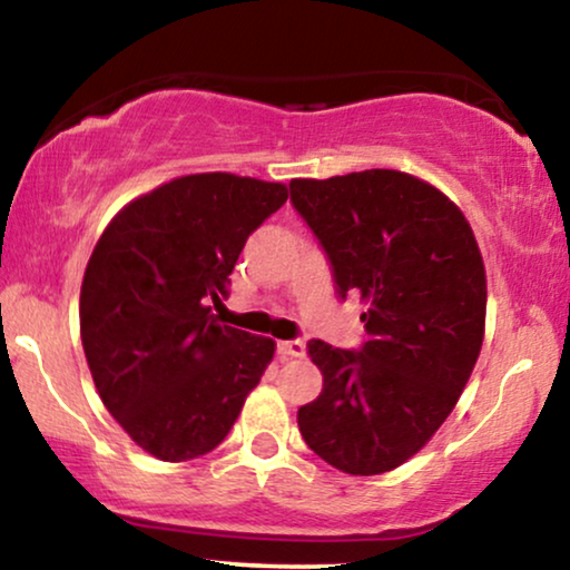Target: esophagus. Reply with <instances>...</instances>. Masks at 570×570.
<instances>
[{
  "label": "esophagus",
  "instance_id": "obj_1",
  "mask_svg": "<svg viewBox=\"0 0 570 570\" xmlns=\"http://www.w3.org/2000/svg\"><path fill=\"white\" fill-rule=\"evenodd\" d=\"M278 354L281 356H305V341H299V338L278 341Z\"/></svg>",
  "mask_w": 570,
  "mask_h": 570
}]
</instances>
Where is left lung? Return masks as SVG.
<instances>
[{"label":"left lung","mask_w":570,"mask_h":570,"mask_svg":"<svg viewBox=\"0 0 570 570\" xmlns=\"http://www.w3.org/2000/svg\"><path fill=\"white\" fill-rule=\"evenodd\" d=\"M289 193L328 257L338 297L356 294L367 305L356 352L307 344L323 391L299 406V432L341 472H391L435 435L480 356V247L464 214L412 174L292 179Z\"/></svg>","instance_id":"left-lung-1"}]
</instances>
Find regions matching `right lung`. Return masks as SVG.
I'll use <instances>...</instances> for the list:
<instances>
[{
	"label": "right lung",
	"instance_id": "right-lung-1",
	"mask_svg": "<svg viewBox=\"0 0 570 570\" xmlns=\"http://www.w3.org/2000/svg\"><path fill=\"white\" fill-rule=\"evenodd\" d=\"M286 197L278 181L189 174L132 200L98 239L82 348L104 406L150 456L214 451L273 360L271 338L218 325L208 305L229 297L247 237Z\"/></svg>",
	"mask_w": 570,
	"mask_h": 570
}]
</instances>
